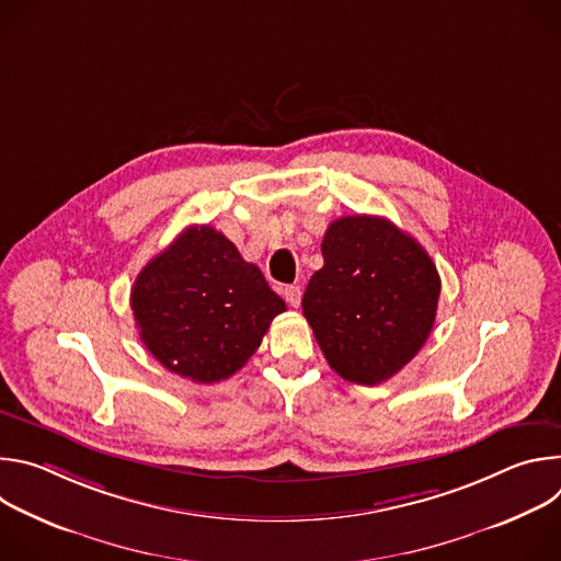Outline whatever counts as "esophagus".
Listing matches in <instances>:
<instances>
[{
  "mask_svg": "<svg viewBox=\"0 0 561 561\" xmlns=\"http://www.w3.org/2000/svg\"><path fill=\"white\" fill-rule=\"evenodd\" d=\"M284 299L288 301V306L297 308L301 304V288L299 286H286L284 288Z\"/></svg>",
  "mask_w": 561,
  "mask_h": 561,
  "instance_id": "obj_1",
  "label": "esophagus"
}]
</instances>
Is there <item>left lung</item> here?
Wrapping results in <instances>:
<instances>
[{
    "label": "left lung",
    "mask_w": 561,
    "mask_h": 561,
    "mask_svg": "<svg viewBox=\"0 0 561 561\" xmlns=\"http://www.w3.org/2000/svg\"><path fill=\"white\" fill-rule=\"evenodd\" d=\"M322 255L301 299L319 348L348 381L390 379L433 331L442 290L433 260L411 234L373 215L335 219Z\"/></svg>",
    "instance_id": "8db88e82"
}]
</instances>
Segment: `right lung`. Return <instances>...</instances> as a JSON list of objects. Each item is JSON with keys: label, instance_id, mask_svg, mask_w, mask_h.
Wrapping results in <instances>:
<instances>
[{"label": "right lung", "instance_id": "1", "mask_svg": "<svg viewBox=\"0 0 561 561\" xmlns=\"http://www.w3.org/2000/svg\"><path fill=\"white\" fill-rule=\"evenodd\" d=\"M130 308L159 364L213 383L251 359L286 304L219 230L188 226L141 268Z\"/></svg>", "mask_w": 561, "mask_h": 561}]
</instances>
